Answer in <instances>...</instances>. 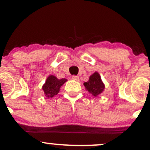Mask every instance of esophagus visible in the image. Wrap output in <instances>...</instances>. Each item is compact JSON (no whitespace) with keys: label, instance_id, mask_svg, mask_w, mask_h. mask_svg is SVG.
<instances>
[{"label":"esophagus","instance_id":"obj_1","mask_svg":"<svg viewBox=\"0 0 150 150\" xmlns=\"http://www.w3.org/2000/svg\"><path fill=\"white\" fill-rule=\"evenodd\" d=\"M72 79L75 81H79L80 80V77L78 76H75V75H73V76H72Z\"/></svg>","mask_w":150,"mask_h":150}]
</instances>
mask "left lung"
Wrapping results in <instances>:
<instances>
[{
	"label": "left lung",
	"instance_id": "left-lung-1",
	"mask_svg": "<svg viewBox=\"0 0 150 150\" xmlns=\"http://www.w3.org/2000/svg\"><path fill=\"white\" fill-rule=\"evenodd\" d=\"M84 86L86 89L94 97H97L98 95H99L101 93L103 92L105 88L104 84L101 80L100 75L97 72L93 73L89 77V80L84 83Z\"/></svg>",
	"mask_w": 150,
	"mask_h": 150
}]
</instances>
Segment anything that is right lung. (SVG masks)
<instances>
[{
  "label": "right lung",
  "instance_id": "right-lung-1",
  "mask_svg": "<svg viewBox=\"0 0 150 150\" xmlns=\"http://www.w3.org/2000/svg\"><path fill=\"white\" fill-rule=\"evenodd\" d=\"M65 78L58 79L54 75H49L46 79L45 84L43 85L42 89L44 90L45 96L47 98H51L58 94L60 88L66 81Z\"/></svg>",
  "mask_w": 150,
  "mask_h": 150
}]
</instances>
